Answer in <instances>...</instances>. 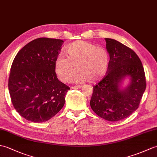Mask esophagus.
I'll use <instances>...</instances> for the list:
<instances>
[{"label": "esophagus", "instance_id": "esophagus-1", "mask_svg": "<svg viewBox=\"0 0 157 157\" xmlns=\"http://www.w3.org/2000/svg\"><path fill=\"white\" fill-rule=\"evenodd\" d=\"M82 86H71V89H79V88H81Z\"/></svg>", "mask_w": 157, "mask_h": 157}]
</instances>
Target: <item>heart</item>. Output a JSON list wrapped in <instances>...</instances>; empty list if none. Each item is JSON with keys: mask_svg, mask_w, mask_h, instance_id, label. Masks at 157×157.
Wrapping results in <instances>:
<instances>
[{"mask_svg": "<svg viewBox=\"0 0 157 157\" xmlns=\"http://www.w3.org/2000/svg\"><path fill=\"white\" fill-rule=\"evenodd\" d=\"M66 56H58L55 61V70L59 78L64 82H70L79 71L76 80L96 83L103 78L109 63V56L102 47H96L84 41H77L65 49Z\"/></svg>", "mask_w": 157, "mask_h": 157, "instance_id": "heart-1", "label": "heart"}]
</instances>
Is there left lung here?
Masks as SVG:
<instances>
[{"mask_svg": "<svg viewBox=\"0 0 157 157\" xmlns=\"http://www.w3.org/2000/svg\"><path fill=\"white\" fill-rule=\"evenodd\" d=\"M110 55L106 74L93 87L90 105L100 117L111 122L124 119L139 106L147 86L144 67L133 50L114 39L105 38ZM130 76V85L120 90L119 83Z\"/></svg>", "mask_w": 157, "mask_h": 157, "instance_id": "obj_1", "label": "left lung"}]
</instances>
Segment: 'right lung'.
Instances as JSON below:
<instances>
[{
    "label": "right lung",
    "instance_id": "1",
    "mask_svg": "<svg viewBox=\"0 0 157 157\" xmlns=\"http://www.w3.org/2000/svg\"><path fill=\"white\" fill-rule=\"evenodd\" d=\"M63 41L38 38L22 48L14 57L9 90L14 109L24 118L44 122L59 112L70 87L60 82L55 61Z\"/></svg>",
    "mask_w": 157,
    "mask_h": 157
}]
</instances>
